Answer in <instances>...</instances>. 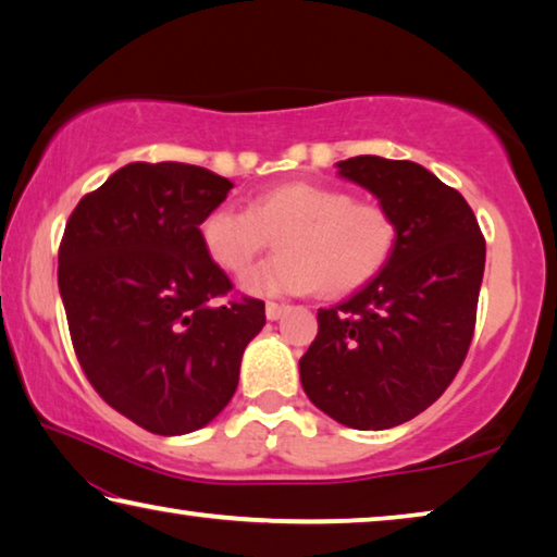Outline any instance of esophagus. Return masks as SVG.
Wrapping results in <instances>:
<instances>
[{"instance_id": "1", "label": "esophagus", "mask_w": 557, "mask_h": 557, "mask_svg": "<svg viewBox=\"0 0 557 557\" xmlns=\"http://www.w3.org/2000/svg\"><path fill=\"white\" fill-rule=\"evenodd\" d=\"M285 312H287V305H280V302L264 305V314H268V320H280Z\"/></svg>"}]
</instances>
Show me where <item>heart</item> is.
Instances as JSON below:
<instances>
[{
    "instance_id": "1",
    "label": "heart",
    "mask_w": 557,
    "mask_h": 557,
    "mask_svg": "<svg viewBox=\"0 0 557 557\" xmlns=\"http://www.w3.org/2000/svg\"><path fill=\"white\" fill-rule=\"evenodd\" d=\"M277 237L280 252L247 272L252 295L344 297L369 285L396 247L384 206L337 185L289 181L258 193L247 208L218 206L202 218L200 243L218 268L240 275Z\"/></svg>"
}]
</instances>
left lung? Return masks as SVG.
<instances>
[{"instance_id": "8db88e82", "label": "left lung", "mask_w": 557, "mask_h": 557, "mask_svg": "<svg viewBox=\"0 0 557 557\" xmlns=\"http://www.w3.org/2000/svg\"><path fill=\"white\" fill-rule=\"evenodd\" d=\"M339 175L374 193L396 220L386 268L317 312L320 332L299 379L326 417L382 431L429 409L469 355L485 240L463 196L411 161L357 156Z\"/></svg>"}]
</instances>
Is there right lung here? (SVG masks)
<instances>
[{"label":"right lung","instance_id":"obj_1","mask_svg":"<svg viewBox=\"0 0 557 557\" xmlns=\"http://www.w3.org/2000/svg\"><path fill=\"white\" fill-rule=\"evenodd\" d=\"M233 183L188 163H128L78 200L59 245V293L78 364L140 429L181 436L233 399L264 302L237 297L200 223Z\"/></svg>","mask_w":557,"mask_h":557}]
</instances>
